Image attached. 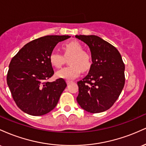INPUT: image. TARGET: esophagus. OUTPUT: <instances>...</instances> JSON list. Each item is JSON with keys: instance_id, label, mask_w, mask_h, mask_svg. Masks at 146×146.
Segmentation results:
<instances>
[{"instance_id": "34e87169", "label": "esophagus", "mask_w": 146, "mask_h": 146, "mask_svg": "<svg viewBox=\"0 0 146 146\" xmlns=\"http://www.w3.org/2000/svg\"><path fill=\"white\" fill-rule=\"evenodd\" d=\"M71 83H73V82L70 81V80H66V84H67L68 85H69L70 84H71Z\"/></svg>"}]
</instances>
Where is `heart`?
I'll return each mask as SVG.
<instances>
[{"instance_id":"obj_1","label":"heart","mask_w":146,"mask_h":146,"mask_svg":"<svg viewBox=\"0 0 146 146\" xmlns=\"http://www.w3.org/2000/svg\"><path fill=\"white\" fill-rule=\"evenodd\" d=\"M62 48L66 54H73L70 60L71 65L57 71L56 76L58 78L71 80L80 75L82 68L84 71L89 69L91 66V58L88 53L84 51L81 43L76 40L68 42L62 45ZM49 61L52 66L60 68L63 64L64 57L58 51H53L49 56Z\"/></svg>"}]
</instances>
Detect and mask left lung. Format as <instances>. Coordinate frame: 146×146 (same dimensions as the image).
I'll return each mask as SVG.
<instances>
[{
    "label": "left lung",
    "instance_id": "8db88e82",
    "mask_svg": "<svg viewBox=\"0 0 146 146\" xmlns=\"http://www.w3.org/2000/svg\"><path fill=\"white\" fill-rule=\"evenodd\" d=\"M75 38L88 45L93 62L88 75L78 82L77 102L88 113H102L114 104L123 90L124 63L118 50L100 37L77 35Z\"/></svg>",
    "mask_w": 146,
    "mask_h": 146
}]
</instances>
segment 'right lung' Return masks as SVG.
Masks as SVG:
<instances>
[{
    "instance_id": "right-lung-1",
    "label": "right lung",
    "mask_w": 146,
    "mask_h": 146,
    "mask_svg": "<svg viewBox=\"0 0 146 146\" xmlns=\"http://www.w3.org/2000/svg\"><path fill=\"white\" fill-rule=\"evenodd\" d=\"M69 36H46L26 44L12 58L7 82L20 109L33 116L51 111L66 86L62 78L46 82L54 74L49 56L59 42Z\"/></svg>"
}]
</instances>
